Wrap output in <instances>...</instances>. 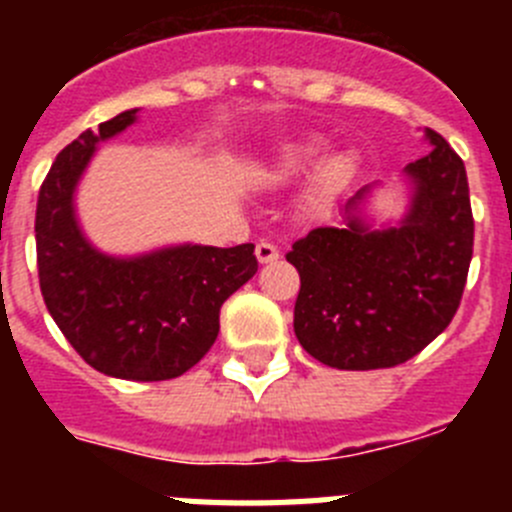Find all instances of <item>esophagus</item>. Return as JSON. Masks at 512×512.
<instances>
[{
	"label": "esophagus",
	"mask_w": 512,
	"mask_h": 512,
	"mask_svg": "<svg viewBox=\"0 0 512 512\" xmlns=\"http://www.w3.org/2000/svg\"><path fill=\"white\" fill-rule=\"evenodd\" d=\"M256 259L259 264H274L279 259V248L274 243H256Z\"/></svg>",
	"instance_id": "obj_1"
}]
</instances>
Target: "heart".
Instances as JSON below:
<instances>
[{
    "label": "heart",
    "mask_w": 512,
    "mask_h": 512,
    "mask_svg": "<svg viewBox=\"0 0 512 512\" xmlns=\"http://www.w3.org/2000/svg\"><path fill=\"white\" fill-rule=\"evenodd\" d=\"M359 161L354 153L336 151L328 156V140L320 135L289 140L261 164L259 174L269 184H292L307 179L302 192V212L310 220H328L336 212L338 200L354 182Z\"/></svg>",
    "instance_id": "obj_1"
}]
</instances>
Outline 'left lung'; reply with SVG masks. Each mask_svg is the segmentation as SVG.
<instances>
[{
    "label": "left lung",
    "instance_id": "left-lung-1",
    "mask_svg": "<svg viewBox=\"0 0 512 512\" xmlns=\"http://www.w3.org/2000/svg\"><path fill=\"white\" fill-rule=\"evenodd\" d=\"M423 135L433 148L402 169L400 220L377 225L379 184H366L343 207V228H315L287 253L300 271L295 336L325 366L405 364L456 315L474 246L467 169L436 130Z\"/></svg>",
    "mask_w": 512,
    "mask_h": 512
}]
</instances>
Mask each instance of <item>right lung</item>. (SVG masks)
Returning a JSON list of instances; mask_svg holds the SVG:
<instances>
[{
	"mask_svg": "<svg viewBox=\"0 0 512 512\" xmlns=\"http://www.w3.org/2000/svg\"><path fill=\"white\" fill-rule=\"evenodd\" d=\"M138 107L84 130L53 161L38 194L40 292L76 354L107 377H182L215 343L220 307L256 274L253 243H176L135 256L104 253L76 215V187L99 143L138 122Z\"/></svg>",
	"mask_w": 512,
	"mask_h": 512,
	"instance_id": "add662e5",
	"label": "right lung"
}]
</instances>
